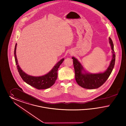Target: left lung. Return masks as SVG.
<instances>
[{
	"mask_svg": "<svg viewBox=\"0 0 126 126\" xmlns=\"http://www.w3.org/2000/svg\"><path fill=\"white\" fill-rule=\"evenodd\" d=\"M109 43L111 46L112 58L110 65L103 73H91L85 71L79 61L73 57V63L75 71V79L78 84L81 87L87 89H97L103 84L108 79L112 71L115 62V54L114 45L111 39L109 37Z\"/></svg>",
	"mask_w": 126,
	"mask_h": 126,
	"instance_id": "left-lung-1",
	"label": "left lung"
}]
</instances>
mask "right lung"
<instances>
[{
	"label": "right lung",
	"instance_id": "obj_1",
	"mask_svg": "<svg viewBox=\"0 0 126 126\" xmlns=\"http://www.w3.org/2000/svg\"><path fill=\"white\" fill-rule=\"evenodd\" d=\"M17 43L16 44L14 55L16 64L18 70V72L20 74L21 77L23 80L28 84L32 86L34 88L38 89H47L51 86H53L55 82V80L57 78V71L58 69L64 60V58L59 61L53 68V69L46 74L41 76H33L27 74V73L23 71L21 69L20 66L18 63V61L16 55V48Z\"/></svg>",
	"mask_w": 126,
	"mask_h": 126
}]
</instances>
